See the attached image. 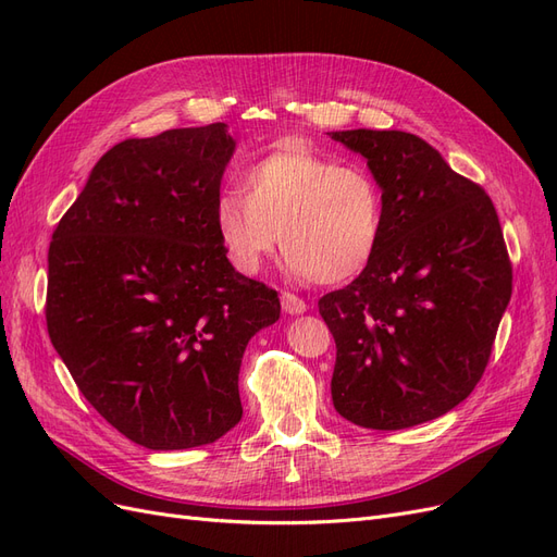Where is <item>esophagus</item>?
<instances>
[{"label":"esophagus","mask_w":557,"mask_h":557,"mask_svg":"<svg viewBox=\"0 0 557 557\" xmlns=\"http://www.w3.org/2000/svg\"><path fill=\"white\" fill-rule=\"evenodd\" d=\"M281 307H283V311L285 313H290V315H297V313H305L307 311V301L301 299V297H297L295 293H281Z\"/></svg>","instance_id":"esophagus-1"}]
</instances>
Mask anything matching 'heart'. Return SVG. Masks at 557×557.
<instances>
[{
  "mask_svg": "<svg viewBox=\"0 0 557 557\" xmlns=\"http://www.w3.org/2000/svg\"><path fill=\"white\" fill-rule=\"evenodd\" d=\"M383 221V190L364 166L299 146L252 162L242 190H223L213 205V227L234 269L258 274L281 242L290 272L323 285L372 262Z\"/></svg>",
  "mask_w": 557,
  "mask_h": 557,
  "instance_id": "1",
  "label": "heart"
}]
</instances>
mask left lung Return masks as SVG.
Returning a JSON list of instances; mask_svg holds the SVG:
<instances>
[{"instance_id":"8db88e82","label":"left lung","mask_w":557,"mask_h":557,"mask_svg":"<svg viewBox=\"0 0 557 557\" xmlns=\"http://www.w3.org/2000/svg\"><path fill=\"white\" fill-rule=\"evenodd\" d=\"M330 134L367 158L385 199L372 262L318 301L336 344L334 409L369 430L428 423L474 391L511 299L497 211L416 134Z\"/></svg>"}]
</instances>
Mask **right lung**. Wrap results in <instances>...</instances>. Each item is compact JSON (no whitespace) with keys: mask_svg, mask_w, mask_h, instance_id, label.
<instances>
[{"mask_svg":"<svg viewBox=\"0 0 557 557\" xmlns=\"http://www.w3.org/2000/svg\"><path fill=\"white\" fill-rule=\"evenodd\" d=\"M232 150L225 123L115 144L48 248L50 342L92 409L150 450L239 423L246 344L281 313L213 227Z\"/></svg>","mask_w":557,"mask_h":557,"instance_id":"add662e5","label":"right lung"}]
</instances>
